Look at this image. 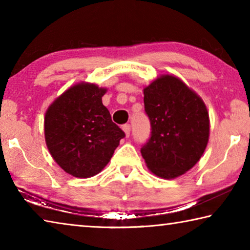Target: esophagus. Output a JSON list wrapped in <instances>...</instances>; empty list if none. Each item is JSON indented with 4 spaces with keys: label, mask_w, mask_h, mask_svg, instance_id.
Returning <instances> with one entry per match:
<instances>
[{
    "label": "esophagus",
    "mask_w": 250,
    "mask_h": 250,
    "mask_svg": "<svg viewBox=\"0 0 250 250\" xmlns=\"http://www.w3.org/2000/svg\"><path fill=\"white\" fill-rule=\"evenodd\" d=\"M122 130L125 131V137H126V138H129V137H130V131H131L130 125H125L124 126H122Z\"/></svg>",
    "instance_id": "1"
}]
</instances>
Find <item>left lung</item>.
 Wrapping results in <instances>:
<instances>
[{
	"mask_svg": "<svg viewBox=\"0 0 250 250\" xmlns=\"http://www.w3.org/2000/svg\"><path fill=\"white\" fill-rule=\"evenodd\" d=\"M151 137L141 154L154 175L171 180L195 166L209 138L204 101L173 75H161L143 89Z\"/></svg>",
	"mask_w": 250,
	"mask_h": 250,
	"instance_id": "left-lung-1",
	"label": "left lung"
}]
</instances>
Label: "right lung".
Segmentation results:
<instances>
[{"instance_id":"obj_1","label":"right lung","mask_w":250,"mask_h":250,"mask_svg":"<svg viewBox=\"0 0 250 250\" xmlns=\"http://www.w3.org/2000/svg\"><path fill=\"white\" fill-rule=\"evenodd\" d=\"M107 88L79 83L46 110L45 141L50 155L66 173L91 177L109 163L125 132L103 104Z\"/></svg>"}]
</instances>
